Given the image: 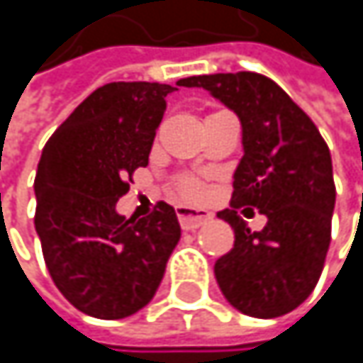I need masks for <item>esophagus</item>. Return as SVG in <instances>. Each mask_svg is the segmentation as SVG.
I'll use <instances>...</instances> for the list:
<instances>
[{
  "instance_id": "esophagus-1",
  "label": "esophagus",
  "mask_w": 363,
  "mask_h": 363,
  "mask_svg": "<svg viewBox=\"0 0 363 363\" xmlns=\"http://www.w3.org/2000/svg\"><path fill=\"white\" fill-rule=\"evenodd\" d=\"M177 214H179V220H181V227L184 231H195L212 218V214L208 210L193 208V206H179Z\"/></svg>"
}]
</instances>
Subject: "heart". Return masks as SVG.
Wrapping results in <instances>:
<instances>
[{"instance_id":"heart-1","label":"heart","mask_w":363,"mask_h":363,"mask_svg":"<svg viewBox=\"0 0 363 363\" xmlns=\"http://www.w3.org/2000/svg\"><path fill=\"white\" fill-rule=\"evenodd\" d=\"M201 184L197 181H193V179H184L181 181V193L184 197H199L201 195Z\"/></svg>"}]
</instances>
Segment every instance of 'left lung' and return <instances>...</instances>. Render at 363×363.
<instances>
[{"instance_id":"1","label":"left lung","mask_w":363,"mask_h":363,"mask_svg":"<svg viewBox=\"0 0 363 363\" xmlns=\"http://www.w3.org/2000/svg\"><path fill=\"white\" fill-rule=\"evenodd\" d=\"M182 84L203 88L242 123L231 208L216 214L235 233L214 264L218 288L250 318L286 315L307 301L324 269L336 201L330 149L309 115L264 75L212 73ZM240 205L258 207L265 229L250 232L235 212Z\"/></svg>"}]
</instances>
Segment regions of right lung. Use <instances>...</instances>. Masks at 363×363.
Wrapping results in <instances>:
<instances>
[{"mask_svg": "<svg viewBox=\"0 0 363 363\" xmlns=\"http://www.w3.org/2000/svg\"><path fill=\"white\" fill-rule=\"evenodd\" d=\"M177 86L107 84L41 151L33 184L41 252L56 288L86 315L123 320L147 307L181 240L177 212L164 201L140 220L115 208L132 172L149 164L166 96Z\"/></svg>", "mask_w": 363, "mask_h": 363, "instance_id": "1", "label": "right lung"}]
</instances>
